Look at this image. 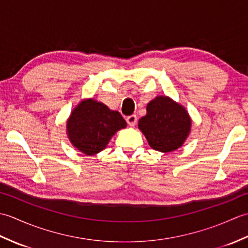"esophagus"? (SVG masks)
Segmentation results:
<instances>
[{
	"instance_id": "1",
	"label": "esophagus",
	"mask_w": 248,
	"mask_h": 248,
	"mask_svg": "<svg viewBox=\"0 0 248 248\" xmlns=\"http://www.w3.org/2000/svg\"><path fill=\"white\" fill-rule=\"evenodd\" d=\"M125 120H127L129 125H131V127H134L136 124V120H138V117H136V115H130L127 118H125Z\"/></svg>"
}]
</instances>
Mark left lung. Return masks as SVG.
Here are the masks:
<instances>
[{
	"mask_svg": "<svg viewBox=\"0 0 248 248\" xmlns=\"http://www.w3.org/2000/svg\"><path fill=\"white\" fill-rule=\"evenodd\" d=\"M139 128L151 148L170 152L181 147L191 130V118L183 107L168 97H156L147 104Z\"/></svg>",
	"mask_w": 248,
	"mask_h": 248,
	"instance_id": "left-lung-1",
	"label": "left lung"
}]
</instances>
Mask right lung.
<instances>
[{
    "instance_id": "right-lung-1",
    "label": "right lung",
    "mask_w": 248,
    "mask_h": 248,
    "mask_svg": "<svg viewBox=\"0 0 248 248\" xmlns=\"http://www.w3.org/2000/svg\"><path fill=\"white\" fill-rule=\"evenodd\" d=\"M127 123L117 110L91 99L72 110L67 123V132L72 145L87 155L103 150L110 138Z\"/></svg>"
}]
</instances>
